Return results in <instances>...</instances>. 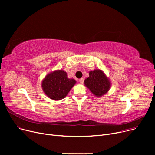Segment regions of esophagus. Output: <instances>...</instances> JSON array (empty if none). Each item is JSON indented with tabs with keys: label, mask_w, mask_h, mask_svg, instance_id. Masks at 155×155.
Wrapping results in <instances>:
<instances>
[{
	"label": "esophagus",
	"mask_w": 155,
	"mask_h": 155,
	"mask_svg": "<svg viewBox=\"0 0 155 155\" xmlns=\"http://www.w3.org/2000/svg\"><path fill=\"white\" fill-rule=\"evenodd\" d=\"M84 78H80V80H79V82L81 84H83V83H84Z\"/></svg>",
	"instance_id": "esophagus-1"
}]
</instances>
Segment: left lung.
<instances>
[{
  "label": "left lung",
  "mask_w": 155,
  "mask_h": 155,
  "mask_svg": "<svg viewBox=\"0 0 155 155\" xmlns=\"http://www.w3.org/2000/svg\"><path fill=\"white\" fill-rule=\"evenodd\" d=\"M85 85L96 97H100L106 94L110 88L109 78L99 69L89 72V77L84 81Z\"/></svg>",
  "instance_id": "left-lung-1"
}]
</instances>
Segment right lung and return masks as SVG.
<instances>
[{"label": "right lung", "mask_w": 155, "mask_h": 155, "mask_svg": "<svg viewBox=\"0 0 155 155\" xmlns=\"http://www.w3.org/2000/svg\"><path fill=\"white\" fill-rule=\"evenodd\" d=\"M75 84L76 80L68 78L66 72L58 70L45 77L42 81V88L49 98L58 101L64 99Z\"/></svg>", "instance_id": "add662e5"}]
</instances>
